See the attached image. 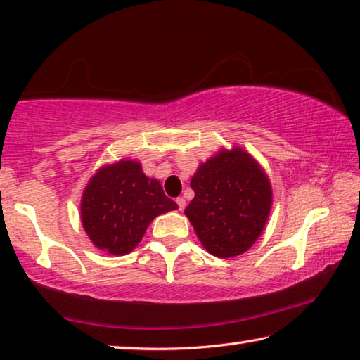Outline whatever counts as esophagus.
<instances>
[{"label": "esophagus", "instance_id": "1", "mask_svg": "<svg viewBox=\"0 0 360 360\" xmlns=\"http://www.w3.org/2000/svg\"><path fill=\"white\" fill-rule=\"evenodd\" d=\"M176 204H179V209L180 211H184L185 209V206H186V201H185V198H176Z\"/></svg>", "mask_w": 360, "mask_h": 360}]
</instances>
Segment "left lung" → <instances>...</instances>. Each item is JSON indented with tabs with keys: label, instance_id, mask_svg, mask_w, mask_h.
Listing matches in <instances>:
<instances>
[{
	"label": "left lung",
	"instance_id": "8db88e82",
	"mask_svg": "<svg viewBox=\"0 0 360 360\" xmlns=\"http://www.w3.org/2000/svg\"><path fill=\"white\" fill-rule=\"evenodd\" d=\"M195 198L185 215L201 245L217 257L240 256L262 233L272 207V186L250 153L215 154L193 175Z\"/></svg>",
	"mask_w": 360,
	"mask_h": 360
}]
</instances>
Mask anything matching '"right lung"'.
Segmentation results:
<instances>
[{
  "label": "right lung",
  "instance_id": "right-lung-1",
  "mask_svg": "<svg viewBox=\"0 0 360 360\" xmlns=\"http://www.w3.org/2000/svg\"><path fill=\"white\" fill-rule=\"evenodd\" d=\"M179 209L136 161L104 165L91 176L82 196V225L98 250L114 256L135 250L158 215Z\"/></svg>",
  "mask_w": 360,
  "mask_h": 360
}]
</instances>
